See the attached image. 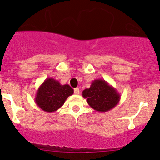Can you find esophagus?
Masks as SVG:
<instances>
[{"mask_svg":"<svg viewBox=\"0 0 160 160\" xmlns=\"http://www.w3.org/2000/svg\"><path fill=\"white\" fill-rule=\"evenodd\" d=\"M74 93L76 95L80 94V88H75L74 89Z\"/></svg>","mask_w":160,"mask_h":160,"instance_id":"obj_1","label":"esophagus"}]
</instances>
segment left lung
<instances>
[{
    "instance_id": "obj_1",
    "label": "left lung",
    "mask_w": 160,
    "mask_h": 160,
    "mask_svg": "<svg viewBox=\"0 0 160 160\" xmlns=\"http://www.w3.org/2000/svg\"><path fill=\"white\" fill-rule=\"evenodd\" d=\"M82 96L92 108L99 112H108L116 107L120 100L117 90L103 79L93 80L90 88L83 91Z\"/></svg>"
}]
</instances>
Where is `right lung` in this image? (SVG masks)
Wrapping results in <instances>:
<instances>
[{"label": "right lung", "instance_id": "obj_1", "mask_svg": "<svg viewBox=\"0 0 160 160\" xmlns=\"http://www.w3.org/2000/svg\"><path fill=\"white\" fill-rule=\"evenodd\" d=\"M73 92L74 91L68 84H61L52 77L47 78L37 89L35 103L44 112H56Z\"/></svg>", "mask_w": 160, "mask_h": 160}]
</instances>
